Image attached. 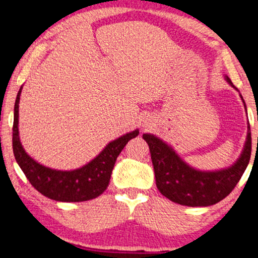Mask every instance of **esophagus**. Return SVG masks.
<instances>
[{
	"mask_svg": "<svg viewBox=\"0 0 258 258\" xmlns=\"http://www.w3.org/2000/svg\"><path fill=\"white\" fill-rule=\"evenodd\" d=\"M144 126H146V127H150V121H149V120L144 121Z\"/></svg>",
	"mask_w": 258,
	"mask_h": 258,
	"instance_id": "34e87169",
	"label": "esophagus"
}]
</instances>
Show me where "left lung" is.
Here are the masks:
<instances>
[{
	"label": "left lung",
	"instance_id": "left-lung-1",
	"mask_svg": "<svg viewBox=\"0 0 258 258\" xmlns=\"http://www.w3.org/2000/svg\"><path fill=\"white\" fill-rule=\"evenodd\" d=\"M224 79L239 92L227 75ZM244 103L242 96L239 93ZM143 139L150 149L159 191L173 203L184 206H211L223 200L241 178L251 156V131L247 135L240 156L230 166L220 170H199L185 162L171 144L153 133H144ZM258 142V138H257Z\"/></svg>",
	"mask_w": 258,
	"mask_h": 258
}]
</instances>
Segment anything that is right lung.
I'll return each instance as SVG.
<instances>
[{
	"instance_id": "obj_1",
	"label": "right lung",
	"mask_w": 258,
	"mask_h": 258,
	"mask_svg": "<svg viewBox=\"0 0 258 258\" xmlns=\"http://www.w3.org/2000/svg\"><path fill=\"white\" fill-rule=\"evenodd\" d=\"M23 86L17 94L13 121V153L32 186L44 197L61 203H80L99 197L110 182L112 168L121 150L137 137L139 130L125 133L109 142L96 158L75 170H55L37 162L25 152L19 137V100Z\"/></svg>"
}]
</instances>
